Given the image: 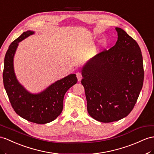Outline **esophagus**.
I'll use <instances>...</instances> for the list:
<instances>
[{
  "instance_id": "esophagus-1",
  "label": "esophagus",
  "mask_w": 154,
  "mask_h": 154,
  "mask_svg": "<svg viewBox=\"0 0 154 154\" xmlns=\"http://www.w3.org/2000/svg\"><path fill=\"white\" fill-rule=\"evenodd\" d=\"M76 75H77V79H78V81H80L82 79V75H81V73L80 72H77L76 73Z\"/></svg>"
}]
</instances>
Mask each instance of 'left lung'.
I'll return each mask as SVG.
<instances>
[{"mask_svg":"<svg viewBox=\"0 0 154 154\" xmlns=\"http://www.w3.org/2000/svg\"><path fill=\"white\" fill-rule=\"evenodd\" d=\"M116 44L96 54L81 69L89 115L101 122L118 121L131 112L143 88L140 47L120 28Z\"/></svg>","mask_w":154,"mask_h":154,"instance_id":"8db88e82","label":"left lung"}]
</instances>
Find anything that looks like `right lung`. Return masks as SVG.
Listing matches in <instances>:
<instances>
[{
  "label": "right lung",
  "mask_w": 154,
  "mask_h": 154,
  "mask_svg": "<svg viewBox=\"0 0 154 154\" xmlns=\"http://www.w3.org/2000/svg\"><path fill=\"white\" fill-rule=\"evenodd\" d=\"M34 34V31L27 30L9 46L5 58L3 82L15 112L29 122L44 124L53 121L60 115L65 94L77 83V79L75 74H69L38 94L29 92L19 83L14 72L15 54L19 43Z\"/></svg>",
  "instance_id": "1"
}]
</instances>
